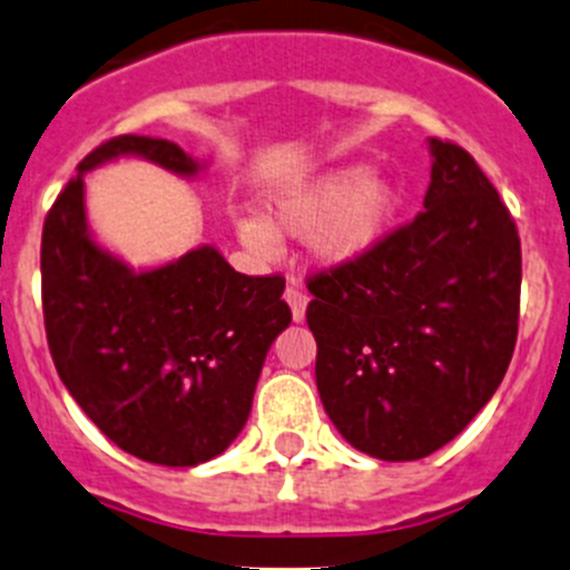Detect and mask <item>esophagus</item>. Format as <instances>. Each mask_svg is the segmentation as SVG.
Returning <instances> with one entry per match:
<instances>
[{"label":"esophagus","instance_id":"esophagus-1","mask_svg":"<svg viewBox=\"0 0 570 570\" xmlns=\"http://www.w3.org/2000/svg\"><path fill=\"white\" fill-rule=\"evenodd\" d=\"M284 301L289 303L292 320H295V323H303V317H306V306H308L306 292L297 289V286H289V289L284 292Z\"/></svg>","mask_w":570,"mask_h":570}]
</instances>
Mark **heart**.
<instances>
[{
    "label": "heart",
    "instance_id": "heart-1",
    "mask_svg": "<svg viewBox=\"0 0 570 570\" xmlns=\"http://www.w3.org/2000/svg\"><path fill=\"white\" fill-rule=\"evenodd\" d=\"M401 203L395 180L373 175L367 164H347L278 191L267 203V217L239 219L236 230L258 253L278 250L281 236L308 239L320 267H345L384 239Z\"/></svg>",
    "mask_w": 570,
    "mask_h": 570
}]
</instances>
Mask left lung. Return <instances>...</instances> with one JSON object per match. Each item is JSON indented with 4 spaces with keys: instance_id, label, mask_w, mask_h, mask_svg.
Masks as SVG:
<instances>
[{
    "instance_id": "8db88e82",
    "label": "left lung",
    "mask_w": 570,
    "mask_h": 570,
    "mask_svg": "<svg viewBox=\"0 0 570 570\" xmlns=\"http://www.w3.org/2000/svg\"><path fill=\"white\" fill-rule=\"evenodd\" d=\"M423 212L358 262L308 281L317 390L362 454L412 462L471 423L510 367L521 239L462 147L429 138Z\"/></svg>"
}]
</instances>
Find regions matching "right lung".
<instances>
[{
	"label": "right lung",
	"mask_w": 570,
	"mask_h": 570,
	"mask_svg": "<svg viewBox=\"0 0 570 570\" xmlns=\"http://www.w3.org/2000/svg\"><path fill=\"white\" fill-rule=\"evenodd\" d=\"M145 158L178 178L208 164L153 136H119L82 158L41 236L43 325L77 406L121 451L167 468L223 454L250 417L275 336L292 323L284 278L242 275L214 245L130 267L88 225L86 175Z\"/></svg>",
	"instance_id": "right-lung-1"
}]
</instances>
